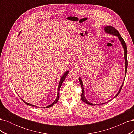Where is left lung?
<instances>
[{
  "label": "left lung",
  "instance_id": "left-lung-1",
  "mask_svg": "<svg viewBox=\"0 0 134 134\" xmlns=\"http://www.w3.org/2000/svg\"><path fill=\"white\" fill-rule=\"evenodd\" d=\"M104 31H105V32H106V34H108L109 35H112L113 36H117V37H118V38L119 39L121 43V44H122V46L123 47V48H124V58H125V78H124V82L122 84V85H121V87L120 88V90H119V92L118 93H117V94L114 97L115 98V97H116L117 96L119 95V94L120 93L121 89H122V86H123V84H124V80H125V76H126V72H127V46H126V43L124 41V39L122 38V37H121L120 34H119V32L117 31V30L116 29V28H115L113 27L112 26H106L104 27ZM79 82H80V84L81 85V87H82V95H81V99H82L84 102H85L86 103L88 104H90V105H91V106H95V105H96V104H93L91 102H89V101H88L86 97H85L84 96V85H83V82L82 80V79H81L80 77H79ZM106 103H101V104H104Z\"/></svg>",
  "mask_w": 134,
  "mask_h": 134
}]
</instances>
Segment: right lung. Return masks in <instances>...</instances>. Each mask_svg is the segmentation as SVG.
Returning a JSON list of instances; mask_svg holds the SVG:
<instances>
[{
    "mask_svg": "<svg viewBox=\"0 0 134 134\" xmlns=\"http://www.w3.org/2000/svg\"><path fill=\"white\" fill-rule=\"evenodd\" d=\"M20 33H21V32H20ZM20 33L19 34V35L20 34ZM69 71L68 70V71H66L65 72L64 74H63V75L62 76V78H61V79H60V82H59V86H58V94H57V97H56V99L55 100L54 102L53 103H52V104H51L50 105H49V106H47L45 107L46 108H48V107H51V106H53V105H54V104H55V103H57V102H58V100H59V91H60V88H61V86H62V84L63 82H64V80H65V79L66 76H67L68 74L69 73ZM22 100H23V102H25V103L26 104H27L28 106H30L35 107H37V106H34V105H33V104H30V103H27V102H25V100H23V99H22ZM45 107H43V108H45Z\"/></svg>",
    "mask_w": 134,
    "mask_h": 134,
    "instance_id": "1",
    "label": "right lung"
}]
</instances>
